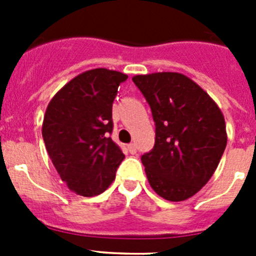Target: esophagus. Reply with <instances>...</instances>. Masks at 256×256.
<instances>
[{
	"mask_svg": "<svg viewBox=\"0 0 256 256\" xmlns=\"http://www.w3.org/2000/svg\"><path fill=\"white\" fill-rule=\"evenodd\" d=\"M128 150H130V154H136L137 152V146L134 144H128Z\"/></svg>",
	"mask_w": 256,
	"mask_h": 256,
	"instance_id": "esophagus-1",
	"label": "esophagus"
}]
</instances>
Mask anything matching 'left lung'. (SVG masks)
<instances>
[{"label": "left lung", "mask_w": 256, "mask_h": 256, "mask_svg": "<svg viewBox=\"0 0 256 256\" xmlns=\"http://www.w3.org/2000/svg\"><path fill=\"white\" fill-rule=\"evenodd\" d=\"M155 122V146L142 155L148 183L168 201H183L209 182L227 144L224 116L188 76L174 72L134 76Z\"/></svg>", "instance_id": "obj_1"}]
</instances>
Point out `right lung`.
<instances>
[{
  "instance_id": "obj_1",
  "label": "right lung",
  "mask_w": 256,
  "mask_h": 256,
  "mask_svg": "<svg viewBox=\"0 0 256 256\" xmlns=\"http://www.w3.org/2000/svg\"><path fill=\"white\" fill-rule=\"evenodd\" d=\"M128 76L105 68L87 70L68 82L46 108L42 136L62 182L76 195L102 194L124 159L108 137L112 102Z\"/></svg>"
}]
</instances>
